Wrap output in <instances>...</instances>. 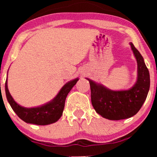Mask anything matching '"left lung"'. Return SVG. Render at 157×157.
<instances>
[{"mask_svg":"<svg viewBox=\"0 0 157 157\" xmlns=\"http://www.w3.org/2000/svg\"><path fill=\"white\" fill-rule=\"evenodd\" d=\"M138 64V78L135 85L126 91H111L87 78L91 87V104L95 111L109 120H121L134 116L147 98L150 86L149 70L134 44L130 43Z\"/></svg>","mask_w":157,"mask_h":157,"instance_id":"8db88e82","label":"left lung"}]
</instances>
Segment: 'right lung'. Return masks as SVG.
Here are the masks:
<instances>
[{
    "label": "right lung",
    "instance_id": "obj_1",
    "mask_svg": "<svg viewBox=\"0 0 157 157\" xmlns=\"http://www.w3.org/2000/svg\"><path fill=\"white\" fill-rule=\"evenodd\" d=\"M78 81V78H76L66 83L52 101L40 107L24 108L17 104L12 98L8 91L6 79L5 84L6 97L13 110L23 121L36 125H48L57 121L61 118L66 96Z\"/></svg>",
    "mask_w": 157,
    "mask_h": 157
}]
</instances>
